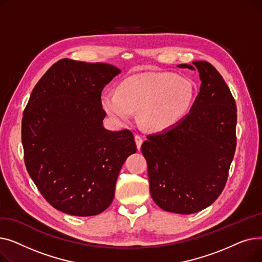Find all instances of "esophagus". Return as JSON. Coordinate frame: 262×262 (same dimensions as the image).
Masks as SVG:
<instances>
[{"instance_id":"obj_1","label":"esophagus","mask_w":262,"mask_h":262,"mask_svg":"<svg viewBox=\"0 0 262 262\" xmlns=\"http://www.w3.org/2000/svg\"><path fill=\"white\" fill-rule=\"evenodd\" d=\"M135 142H136L137 148H138V149L140 150V148H141V145H142V142H143V140H142V138H141V137H140L139 135H136V136H135Z\"/></svg>"}]
</instances>
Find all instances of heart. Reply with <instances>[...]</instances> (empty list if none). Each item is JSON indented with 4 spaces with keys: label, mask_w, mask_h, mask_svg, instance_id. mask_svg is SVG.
<instances>
[{
    "label": "heart",
    "mask_w": 262,
    "mask_h": 262,
    "mask_svg": "<svg viewBox=\"0 0 262 262\" xmlns=\"http://www.w3.org/2000/svg\"><path fill=\"white\" fill-rule=\"evenodd\" d=\"M194 87L186 77L169 72H148L124 79L118 91H105L101 103L115 121H138L148 132L170 129L184 119L193 102Z\"/></svg>",
    "instance_id": "heart-1"
}]
</instances>
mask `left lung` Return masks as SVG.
<instances>
[{
	"label": "left lung",
	"instance_id": "1",
	"mask_svg": "<svg viewBox=\"0 0 262 262\" xmlns=\"http://www.w3.org/2000/svg\"><path fill=\"white\" fill-rule=\"evenodd\" d=\"M192 63L177 66L198 70L201 79L189 114L141 146L152 199L181 214L205 209L222 193L236 149L237 107L229 88L209 62Z\"/></svg>",
	"mask_w": 262,
	"mask_h": 262
}]
</instances>
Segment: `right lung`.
Masks as SVG:
<instances>
[{
  "mask_svg": "<svg viewBox=\"0 0 262 262\" xmlns=\"http://www.w3.org/2000/svg\"><path fill=\"white\" fill-rule=\"evenodd\" d=\"M120 73L109 63L63 58L32 91L22 119L24 161L55 209L91 216L114 201L120 170L137 150L129 130L103 125L101 93Z\"/></svg>",
  "mask_w": 262,
  "mask_h": 262,
  "instance_id": "right-lung-1",
  "label": "right lung"
}]
</instances>
